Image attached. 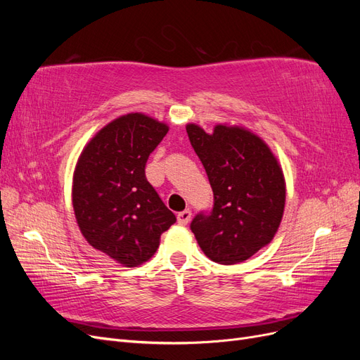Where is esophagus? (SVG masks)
Returning a JSON list of instances; mask_svg holds the SVG:
<instances>
[{"mask_svg": "<svg viewBox=\"0 0 360 360\" xmlns=\"http://www.w3.org/2000/svg\"><path fill=\"white\" fill-rule=\"evenodd\" d=\"M191 217H192V212L189 209H186V210H183L177 214V221H179L180 225H188L189 221H191Z\"/></svg>", "mask_w": 360, "mask_h": 360, "instance_id": "esophagus-1", "label": "esophagus"}]
</instances>
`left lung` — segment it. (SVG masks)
<instances>
[{
    "label": "left lung",
    "mask_w": 360,
    "mask_h": 360,
    "mask_svg": "<svg viewBox=\"0 0 360 360\" xmlns=\"http://www.w3.org/2000/svg\"><path fill=\"white\" fill-rule=\"evenodd\" d=\"M191 146L213 191L191 230L202 252L219 264H236L270 243L282 219L285 183L269 147L240 127L216 126L213 135L188 124Z\"/></svg>",
    "instance_id": "8db88e82"
}]
</instances>
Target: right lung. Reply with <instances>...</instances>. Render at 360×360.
Masks as SVG:
<instances>
[{
    "label": "right lung",
    "instance_id": "1",
    "mask_svg": "<svg viewBox=\"0 0 360 360\" xmlns=\"http://www.w3.org/2000/svg\"><path fill=\"white\" fill-rule=\"evenodd\" d=\"M168 126L143 114L114 120L85 147L75 169L73 209L82 236L120 264L153 257L176 222L146 177L148 156Z\"/></svg>",
    "mask_w": 360,
    "mask_h": 360
}]
</instances>
